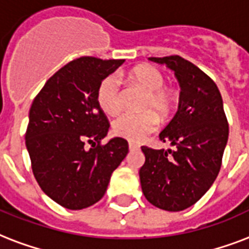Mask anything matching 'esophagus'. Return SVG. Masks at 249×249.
I'll return each instance as SVG.
<instances>
[{
	"instance_id": "esophagus-1",
	"label": "esophagus",
	"mask_w": 249,
	"mask_h": 249,
	"mask_svg": "<svg viewBox=\"0 0 249 249\" xmlns=\"http://www.w3.org/2000/svg\"><path fill=\"white\" fill-rule=\"evenodd\" d=\"M138 148H140V146H138V144L132 143V142L129 143V150H130V151H133V150H138Z\"/></svg>"
}]
</instances>
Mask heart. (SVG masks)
Returning a JSON list of instances; mask_svg holds the SVG:
<instances>
[{"label": "heart", "mask_w": 249, "mask_h": 249, "mask_svg": "<svg viewBox=\"0 0 249 249\" xmlns=\"http://www.w3.org/2000/svg\"><path fill=\"white\" fill-rule=\"evenodd\" d=\"M129 79L134 85L146 91L141 109L144 112H126L117 117L112 124V132L129 141H141L154 132L158 119H168L174 107L172 91L164 88V75L154 66H138L129 72ZM97 101L102 111L109 116L117 115L123 108V90L116 75L106 76L97 90Z\"/></svg>", "instance_id": "obj_1"}]
</instances>
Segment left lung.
<instances>
[{
	"mask_svg": "<svg viewBox=\"0 0 249 249\" xmlns=\"http://www.w3.org/2000/svg\"><path fill=\"white\" fill-rule=\"evenodd\" d=\"M148 59L174 72L181 93L177 113L159 134L176 148L142 147L141 187L152 205L179 212L195 204L216 179L228 143V120L220 90L200 68L178 55Z\"/></svg>",
	"mask_w": 249,
	"mask_h": 249,
	"instance_id": "left-lung-1",
	"label": "left lung"
}]
</instances>
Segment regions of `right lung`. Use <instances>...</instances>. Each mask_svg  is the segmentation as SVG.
Segmentation results:
<instances>
[{
  "label": "right lung",
  "mask_w": 249,
  "mask_h": 249,
  "mask_svg": "<svg viewBox=\"0 0 249 249\" xmlns=\"http://www.w3.org/2000/svg\"><path fill=\"white\" fill-rule=\"evenodd\" d=\"M123 63L93 56L72 60L46 81L31 106L25 146L33 174L64 208L77 211L101 200L129 152L120 137L101 144L109 124L97 101L102 80Z\"/></svg>",
  "instance_id": "add662e5"
}]
</instances>
